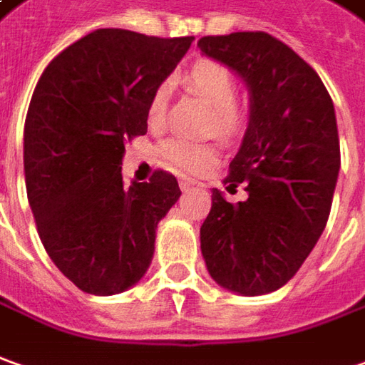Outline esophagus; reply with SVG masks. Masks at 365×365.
I'll list each match as a JSON object with an SVG mask.
<instances>
[{
	"instance_id": "obj_1",
	"label": "esophagus",
	"mask_w": 365,
	"mask_h": 365,
	"mask_svg": "<svg viewBox=\"0 0 365 365\" xmlns=\"http://www.w3.org/2000/svg\"><path fill=\"white\" fill-rule=\"evenodd\" d=\"M195 185H200V183L195 182V180H190V178H182L180 180V187H182L183 192H187V190H192Z\"/></svg>"
}]
</instances>
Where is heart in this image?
Returning a JSON list of instances; mask_svg holds the SVG:
<instances>
[{"mask_svg":"<svg viewBox=\"0 0 365 365\" xmlns=\"http://www.w3.org/2000/svg\"><path fill=\"white\" fill-rule=\"evenodd\" d=\"M187 86L212 106L210 128L222 133H232L240 123V111L235 108L237 83L232 69L215 61L200 59L185 73ZM168 106V81L160 83L151 93L148 106V120L151 125H160ZM163 162L185 173H200L207 170L220 155V145L210 140H193L185 135H173L160 143Z\"/></svg>","mask_w":365,"mask_h":365,"instance_id":"obj_1","label":"heart"}]
</instances>
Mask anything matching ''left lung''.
<instances>
[{
    "mask_svg": "<svg viewBox=\"0 0 365 365\" xmlns=\"http://www.w3.org/2000/svg\"><path fill=\"white\" fill-rule=\"evenodd\" d=\"M197 47L250 91L247 130L225 178L245 183L247 200L234 205L212 192L202 255L222 287L264 296L296 276L326 227L339 172L336 111L314 68L269 34L207 36Z\"/></svg>",
    "mask_w": 365,
    "mask_h": 365,
    "instance_id": "obj_1",
    "label": "left lung"
}]
</instances>
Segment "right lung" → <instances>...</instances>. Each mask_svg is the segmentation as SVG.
<instances>
[{"label": "right lung", "mask_w": 365, "mask_h": 365, "mask_svg": "<svg viewBox=\"0 0 365 365\" xmlns=\"http://www.w3.org/2000/svg\"><path fill=\"white\" fill-rule=\"evenodd\" d=\"M192 41L96 29L37 81L24 130L27 200L47 255L86 294L113 296L140 282L158 224L182 195L162 170L125 185L121 160L125 141L145 135L151 93Z\"/></svg>", "instance_id": "right-lung-1"}]
</instances>
